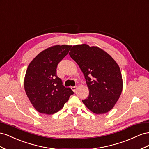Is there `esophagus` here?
Masks as SVG:
<instances>
[{
    "label": "esophagus",
    "mask_w": 149,
    "mask_h": 149,
    "mask_svg": "<svg viewBox=\"0 0 149 149\" xmlns=\"http://www.w3.org/2000/svg\"><path fill=\"white\" fill-rule=\"evenodd\" d=\"M76 88H77V87L76 86H74V87H71V89L72 91H73L74 92H75L76 91Z\"/></svg>",
    "instance_id": "obj_1"
}]
</instances>
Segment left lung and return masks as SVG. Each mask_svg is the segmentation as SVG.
<instances>
[{
	"label": "left lung",
	"instance_id": "left-lung-1",
	"mask_svg": "<svg viewBox=\"0 0 149 149\" xmlns=\"http://www.w3.org/2000/svg\"><path fill=\"white\" fill-rule=\"evenodd\" d=\"M69 55L83 72L89 89L83 103L96 114L110 111L119 99L123 87L116 62L103 50L87 44L74 45Z\"/></svg>",
	"mask_w": 149,
	"mask_h": 149
}]
</instances>
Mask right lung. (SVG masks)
I'll return each instance as SVG.
<instances>
[{
    "instance_id": "right-lung-1",
    "label": "right lung",
    "mask_w": 149,
    "mask_h": 149,
    "mask_svg": "<svg viewBox=\"0 0 149 149\" xmlns=\"http://www.w3.org/2000/svg\"><path fill=\"white\" fill-rule=\"evenodd\" d=\"M71 45H55L42 51L30 63L24 80L26 94L41 113L59 111L74 92L63 85L57 75V67L69 53Z\"/></svg>"
}]
</instances>
